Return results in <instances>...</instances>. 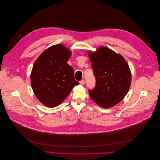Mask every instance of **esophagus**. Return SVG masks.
<instances>
[{"label":"esophagus","instance_id":"1","mask_svg":"<svg viewBox=\"0 0 160 160\" xmlns=\"http://www.w3.org/2000/svg\"><path fill=\"white\" fill-rule=\"evenodd\" d=\"M80 84H81V85H85V80H84V79H82V80H81V81H80Z\"/></svg>","mask_w":160,"mask_h":160}]
</instances>
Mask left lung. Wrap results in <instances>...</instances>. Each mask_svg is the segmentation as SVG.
Segmentation results:
<instances>
[{"label":"left lung","mask_w":160,"mask_h":160,"mask_svg":"<svg viewBox=\"0 0 160 160\" xmlns=\"http://www.w3.org/2000/svg\"><path fill=\"white\" fill-rule=\"evenodd\" d=\"M96 86L88 90L91 99L103 108H109L123 100L130 87L132 75L122 56L106 47L88 52Z\"/></svg>","instance_id":"obj_1"}]
</instances>
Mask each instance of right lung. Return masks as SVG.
I'll use <instances>...</instances> for the list:
<instances>
[{
  "instance_id": "add662e5",
  "label": "right lung",
  "mask_w": 160,
  "mask_h": 160,
  "mask_svg": "<svg viewBox=\"0 0 160 160\" xmlns=\"http://www.w3.org/2000/svg\"><path fill=\"white\" fill-rule=\"evenodd\" d=\"M70 56V50L57 44L43 52L33 65L32 88L39 101L47 107L58 105L79 85L74 79L73 68L67 63Z\"/></svg>"
}]
</instances>
